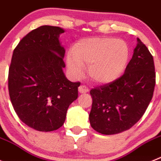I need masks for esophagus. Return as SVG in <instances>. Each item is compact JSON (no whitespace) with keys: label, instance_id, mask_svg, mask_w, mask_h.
I'll list each match as a JSON object with an SVG mask.
<instances>
[{"label":"esophagus","instance_id":"obj_1","mask_svg":"<svg viewBox=\"0 0 161 161\" xmlns=\"http://www.w3.org/2000/svg\"><path fill=\"white\" fill-rule=\"evenodd\" d=\"M79 91L80 93H86V92L89 91V89L85 85H81V86H79Z\"/></svg>","mask_w":161,"mask_h":161}]
</instances>
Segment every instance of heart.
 <instances>
[{
	"label": "heart",
	"mask_w": 161,
	"mask_h": 161,
	"mask_svg": "<svg viewBox=\"0 0 161 161\" xmlns=\"http://www.w3.org/2000/svg\"><path fill=\"white\" fill-rule=\"evenodd\" d=\"M129 46L124 40L108 37H91L78 42L68 53L66 64L70 75L79 79L84 66L94 82L109 83L118 79L129 60Z\"/></svg>",
	"instance_id": "1"
}]
</instances>
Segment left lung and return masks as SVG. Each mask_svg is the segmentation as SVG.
<instances>
[{"instance_id": "8db88e82", "label": "left lung", "mask_w": 161, "mask_h": 161, "mask_svg": "<svg viewBox=\"0 0 161 161\" xmlns=\"http://www.w3.org/2000/svg\"><path fill=\"white\" fill-rule=\"evenodd\" d=\"M156 85L153 57L137 38V46L125 72L113 82L90 91L89 115L94 130L114 135L130 129L138 122L151 102Z\"/></svg>"}]
</instances>
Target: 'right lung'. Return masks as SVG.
Masks as SVG:
<instances>
[{
  "label": "right lung",
  "instance_id": "add662e5",
  "mask_svg": "<svg viewBox=\"0 0 161 161\" xmlns=\"http://www.w3.org/2000/svg\"><path fill=\"white\" fill-rule=\"evenodd\" d=\"M60 27L42 25L25 36L14 49L8 69L10 100L20 119L40 131L58 129L70 104L78 98L79 82L65 76V49Z\"/></svg>",
  "mask_w": 161,
  "mask_h": 161
}]
</instances>
